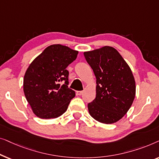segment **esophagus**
<instances>
[{
	"label": "esophagus",
	"instance_id": "34e87169",
	"mask_svg": "<svg viewBox=\"0 0 159 159\" xmlns=\"http://www.w3.org/2000/svg\"><path fill=\"white\" fill-rule=\"evenodd\" d=\"M83 93H84V91H76V94L79 95V96H80L83 94Z\"/></svg>",
	"mask_w": 159,
	"mask_h": 159
}]
</instances>
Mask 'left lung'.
Returning <instances> with one entry per match:
<instances>
[{
  "label": "left lung",
  "mask_w": 159,
  "mask_h": 159,
  "mask_svg": "<svg viewBox=\"0 0 159 159\" xmlns=\"http://www.w3.org/2000/svg\"><path fill=\"white\" fill-rule=\"evenodd\" d=\"M97 79L96 98L88 104L93 119L112 124L124 117L135 97V81L128 65L112 47L84 52Z\"/></svg>",
  "instance_id": "left-lung-1"
}]
</instances>
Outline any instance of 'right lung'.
<instances>
[{
	"label": "right lung",
	"mask_w": 159,
	"mask_h": 159,
	"mask_svg": "<svg viewBox=\"0 0 159 159\" xmlns=\"http://www.w3.org/2000/svg\"><path fill=\"white\" fill-rule=\"evenodd\" d=\"M79 52L62 44H52L31 62L24 77V92L33 112L42 119L65 113L75 93L69 89L66 68Z\"/></svg>",
	"instance_id": "obj_1"
}]
</instances>
